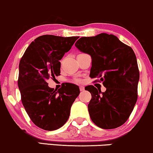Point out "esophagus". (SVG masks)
I'll return each instance as SVG.
<instances>
[{
	"label": "esophagus",
	"mask_w": 153,
	"mask_h": 153,
	"mask_svg": "<svg viewBox=\"0 0 153 153\" xmlns=\"http://www.w3.org/2000/svg\"><path fill=\"white\" fill-rule=\"evenodd\" d=\"M85 89V88L83 87V86H80V91H83Z\"/></svg>",
	"instance_id": "obj_1"
}]
</instances>
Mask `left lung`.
I'll return each mask as SVG.
<instances>
[{
  "label": "left lung",
  "instance_id": "1",
  "mask_svg": "<svg viewBox=\"0 0 153 153\" xmlns=\"http://www.w3.org/2000/svg\"><path fill=\"white\" fill-rule=\"evenodd\" d=\"M82 52L91 55L90 77L100 78L106 91L93 85L85 89L91 93L88 112L93 123L103 129H114L129 118L137 100L140 73L131 47L112 34L82 37L75 43Z\"/></svg>",
  "mask_w": 153,
  "mask_h": 153
}]
</instances>
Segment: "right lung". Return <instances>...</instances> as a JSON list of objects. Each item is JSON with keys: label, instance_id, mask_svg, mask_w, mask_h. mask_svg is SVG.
Wrapping results in <instances>:
<instances>
[{"label": "right lung", "instance_id": "right-lung-1", "mask_svg": "<svg viewBox=\"0 0 153 153\" xmlns=\"http://www.w3.org/2000/svg\"><path fill=\"white\" fill-rule=\"evenodd\" d=\"M78 36L44 35L36 38L19 63L18 85L21 101L32 122L45 130H55L67 122L80 89L66 82L58 91L48 80L60 75V60L71 50Z\"/></svg>", "mask_w": 153, "mask_h": 153}]
</instances>
